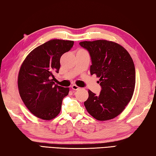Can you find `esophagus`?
I'll return each instance as SVG.
<instances>
[{"label":"esophagus","mask_w":156,"mask_h":156,"mask_svg":"<svg viewBox=\"0 0 156 156\" xmlns=\"http://www.w3.org/2000/svg\"><path fill=\"white\" fill-rule=\"evenodd\" d=\"M71 88H72V89L74 90H77L80 89V87L77 86L76 85H75V84H73V85L71 86Z\"/></svg>","instance_id":"1"}]
</instances>
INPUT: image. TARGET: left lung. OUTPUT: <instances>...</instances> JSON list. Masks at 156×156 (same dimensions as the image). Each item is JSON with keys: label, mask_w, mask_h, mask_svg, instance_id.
Here are the masks:
<instances>
[{"label": "left lung", "mask_w": 156, "mask_h": 156, "mask_svg": "<svg viewBox=\"0 0 156 156\" xmlns=\"http://www.w3.org/2000/svg\"><path fill=\"white\" fill-rule=\"evenodd\" d=\"M80 44L89 51L90 74L99 78L102 88L99 95L89 90L84 105L98 121L114 119L125 110L134 92L136 70L132 57L124 47L112 41H83Z\"/></svg>", "instance_id": "1"}]
</instances>
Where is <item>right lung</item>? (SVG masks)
<instances>
[{
    "instance_id": "obj_1",
    "label": "right lung",
    "mask_w": 156,
    "mask_h": 156,
    "mask_svg": "<svg viewBox=\"0 0 156 156\" xmlns=\"http://www.w3.org/2000/svg\"><path fill=\"white\" fill-rule=\"evenodd\" d=\"M74 42L54 39L30 52L22 64L18 76L19 94L27 109L40 119H53L61 111L69 88L55 84L53 74L58 73L60 57L69 51Z\"/></svg>"
}]
</instances>
